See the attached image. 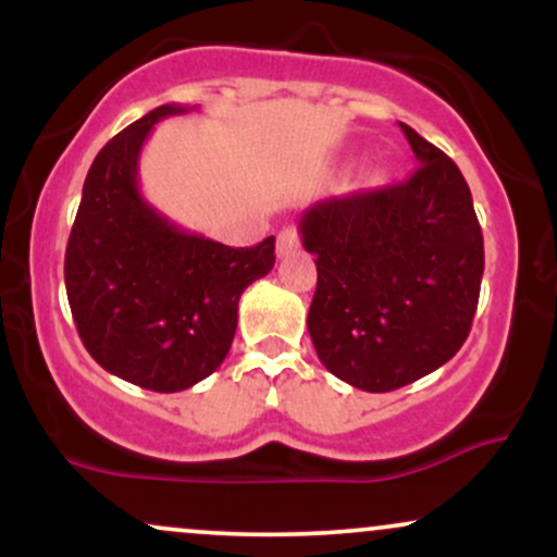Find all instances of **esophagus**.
<instances>
[{"label": "esophagus", "instance_id": "esophagus-1", "mask_svg": "<svg viewBox=\"0 0 557 557\" xmlns=\"http://www.w3.org/2000/svg\"><path fill=\"white\" fill-rule=\"evenodd\" d=\"M300 248V238H298V230L296 227H283L277 235V257L287 259L293 257Z\"/></svg>", "mask_w": 557, "mask_h": 557}]
</instances>
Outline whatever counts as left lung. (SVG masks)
I'll return each instance as SVG.
<instances>
[{
    "instance_id": "8db88e82",
    "label": "left lung",
    "mask_w": 557,
    "mask_h": 557,
    "mask_svg": "<svg viewBox=\"0 0 557 557\" xmlns=\"http://www.w3.org/2000/svg\"><path fill=\"white\" fill-rule=\"evenodd\" d=\"M419 168L403 183L327 198L300 216L317 261L309 335L337 380L389 393L461 350L476 314L484 240L461 170L400 123Z\"/></svg>"
}]
</instances>
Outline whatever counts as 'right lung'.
<instances>
[{
	"label": "right lung",
	"instance_id": "add662e5",
	"mask_svg": "<svg viewBox=\"0 0 557 557\" xmlns=\"http://www.w3.org/2000/svg\"><path fill=\"white\" fill-rule=\"evenodd\" d=\"M162 104L94 159L65 251L75 327L99 367L154 393H181L225 361L238 300L274 267V235L230 248L181 230L138 190V157Z\"/></svg>",
	"mask_w": 557,
	"mask_h": 557
}]
</instances>
